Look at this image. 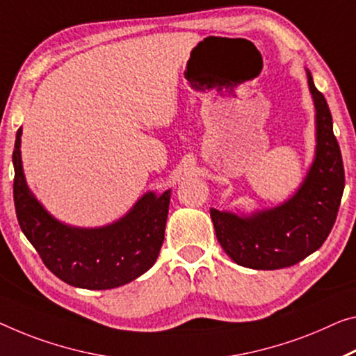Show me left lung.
Returning a JSON list of instances; mask_svg holds the SVG:
<instances>
[{"mask_svg":"<svg viewBox=\"0 0 356 356\" xmlns=\"http://www.w3.org/2000/svg\"><path fill=\"white\" fill-rule=\"evenodd\" d=\"M307 73L315 106V157L294 193L283 204L251 213L210 209L216 238L229 258L256 270L298 264L318 250L334 226L343 184L342 156L332 118L321 92Z\"/></svg>","mask_w":356,"mask_h":356,"instance_id":"left-lung-1","label":"left lung"}]
</instances>
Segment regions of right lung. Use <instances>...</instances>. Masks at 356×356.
Returning a JSON list of instances; mask_svg holds the SVG:
<instances>
[{
    "label": "right lung",
    "mask_w": 356,
    "mask_h": 356,
    "mask_svg": "<svg viewBox=\"0 0 356 356\" xmlns=\"http://www.w3.org/2000/svg\"><path fill=\"white\" fill-rule=\"evenodd\" d=\"M20 143L22 127L13 152L15 213L22 232L54 275L71 286L111 289L151 269L163 242L172 189L143 194L122 218L106 226H70L54 218L30 191Z\"/></svg>",
    "instance_id": "right-lung-1"
}]
</instances>
